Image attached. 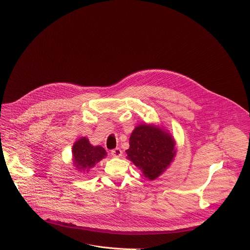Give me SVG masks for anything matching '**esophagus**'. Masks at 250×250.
Segmentation results:
<instances>
[{
  "mask_svg": "<svg viewBox=\"0 0 250 250\" xmlns=\"http://www.w3.org/2000/svg\"><path fill=\"white\" fill-rule=\"evenodd\" d=\"M111 155L113 157H115V158H120V157H122V155H123V151L120 148H115V149L111 150Z\"/></svg>",
  "mask_w": 250,
  "mask_h": 250,
  "instance_id": "34e87169",
  "label": "esophagus"
}]
</instances>
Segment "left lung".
Instances as JSON below:
<instances>
[{
  "label": "left lung",
  "instance_id": "left-lung-1",
  "mask_svg": "<svg viewBox=\"0 0 250 250\" xmlns=\"http://www.w3.org/2000/svg\"><path fill=\"white\" fill-rule=\"evenodd\" d=\"M176 143L167 129L153 124L138 125L129 137L126 158L149 180L159 177L176 155Z\"/></svg>",
  "mask_w": 250,
  "mask_h": 250
}]
</instances>
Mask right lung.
Segmentation results:
<instances>
[{
  "instance_id": "1",
  "label": "right lung",
  "mask_w": 250,
  "mask_h": 250,
  "mask_svg": "<svg viewBox=\"0 0 250 250\" xmlns=\"http://www.w3.org/2000/svg\"><path fill=\"white\" fill-rule=\"evenodd\" d=\"M72 155L75 169L80 173H88L91 168L106 157L107 153L101 146L91 145L86 137H82L74 143Z\"/></svg>"
}]
</instances>
